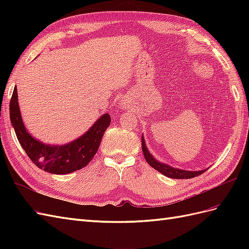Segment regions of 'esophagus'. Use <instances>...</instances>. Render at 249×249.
<instances>
[{
	"label": "esophagus",
	"instance_id": "1",
	"mask_svg": "<svg viewBox=\"0 0 249 249\" xmlns=\"http://www.w3.org/2000/svg\"><path fill=\"white\" fill-rule=\"evenodd\" d=\"M120 108H122L123 110H125V109H129V108H131V102L127 100V99H124L120 101Z\"/></svg>",
	"mask_w": 249,
	"mask_h": 249
}]
</instances>
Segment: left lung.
I'll list each match as a JSON object with an SVG mask.
<instances>
[{"mask_svg":"<svg viewBox=\"0 0 249 249\" xmlns=\"http://www.w3.org/2000/svg\"><path fill=\"white\" fill-rule=\"evenodd\" d=\"M141 142H142V153H143V155H144L146 162L153 168H155L156 170L161 172L162 175L166 176L168 178H195V177L201 175V173H203L207 170V169H203V170H199V171H189V170L173 168V167L169 166V165L161 163V162H159V161L155 159L153 155L150 154L148 152V149L146 148L145 140L143 139V135L141 136Z\"/></svg>","mask_w":249,"mask_h":249,"instance_id":"left-lung-1","label":"left lung"}]
</instances>
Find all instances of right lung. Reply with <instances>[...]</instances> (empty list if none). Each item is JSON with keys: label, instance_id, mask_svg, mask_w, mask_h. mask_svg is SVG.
Here are the masks:
<instances>
[{"label": "right lung", "instance_id": "add662e5", "mask_svg": "<svg viewBox=\"0 0 249 249\" xmlns=\"http://www.w3.org/2000/svg\"><path fill=\"white\" fill-rule=\"evenodd\" d=\"M9 111L11 124L21 147L37 167L53 175H66L87 166L111 123L110 115L105 113L80 138L63 145H50L35 139L27 131L19 111L17 87L13 90Z\"/></svg>", "mask_w": 249, "mask_h": 249}]
</instances>
